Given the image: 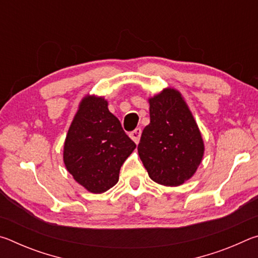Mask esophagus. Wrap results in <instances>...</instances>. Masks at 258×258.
<instances>
[{"label":"esophagus","instance_id":"esophagus-1","mask_svg":"<svg viewBox=\"0 0 258 258\" xmlns=\"http://www.w3.org/2000/svg\"><path fill=\"white\" fill-rule=\"evenodd\" d=\"M141 133H142V130L140 128V127H138V128H135L133 132H131V134H130V137H131V139L133 140V141L137 143H139V141H140V138H141Z\"/></svg>","mask_w":258,"mask_h":258}]
</instances>
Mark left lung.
Here are the masks:
<instances>
[{
  "label": "left lung",
  "instance_id": "obj_1",
  "mask_svg": "<svg viewBox=\"0 0 258 258\" xmlns=\"http://www.w3.org/2000/svg\"><path fill=\"white\" fill-rule=\"evenodd\" d=\"M150 124L138 146L151 180L180 185L194 175L204 156L202 134L180 92L166 89L149 99Z\"/></svg>",
  "mask_w": 258,
  "mask_h": 258
}]
</instances>
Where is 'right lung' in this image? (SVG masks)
I'll use <instances>...</instances> for the list:
<instances>
[{
  "instance_id": "add662e5",
  "label": "right lung",
  "mask_w": 258,
  "mask_h": 258,
  "mask_svg": "<svg viewBox=\"0 0 258 258\" xmlns=\"http://www.w3.org/2000/svg\"><path fill=\"white\" fill-rule=\"evenodd\" d=\"M135 147L106 100L86 97L69 127L63 161L81 185L102 194L118 182L121 165Z\"/></svg>"
}]
</instances>
